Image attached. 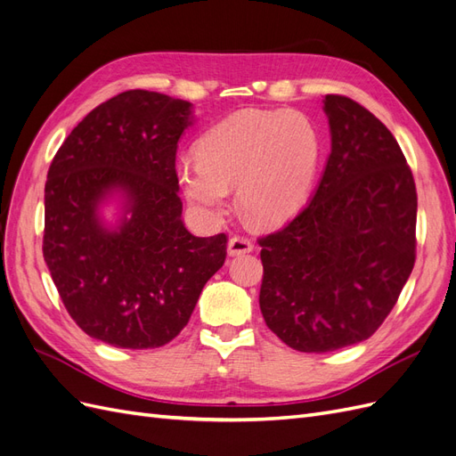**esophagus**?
Listing matches in <instances>:
<instances>
[{
  "instance_id": "obj_1",
  "label": "esophagus",
  "mask_w": 456,
  "mask_h": 456,
  "mask_svg": "<svg viewBox=\"0 0 456 456\" xmlns=\"http://www.w3.org/2000/svg\"><path fill=\"white\" fill-rule=\"evenodd\" d=\"M253 247H255L253 241L247 236H232L230 241H228V253L232 256H238V255L251 253Z\"/></svg>"
}]
</instances>
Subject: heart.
<instances>
[{"instance_id":"1","label":"heart","mask_w":456,"mask_h":456,"mask_svg":"<svg viewBox=\"0 0 456 456\" xmlns=\"http://www.w3.org/2000/svg\"><path fill=\"white\" fill-rule=\"evenodd\" d=\"M323 142L315 123L297 110H241L216 123L198 142V159L178 167L191 205L220 215L228 190L258 224H280L306 203Z\"/></svg>"}]
</instances>
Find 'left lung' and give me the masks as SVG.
Segmentation results:
<instances>
[{
    "instance_id": "obj_1",
    "label": "left lung",
    "mask_w": 456,
    "mask_h": 456,
    "mask_svg": "<svg viewBox=\"0 0 456 456\" xmlns=\"http://www.w3.org/2000/svg\"><path fill=\"white\" fill-rule=\"evenodd\" d=\"M330 154L315 194L258 238L260 312L298 352H335L388 317L417 258V188L394 134L367 108L327 94Z\"/></svg>"
}]
</instances>
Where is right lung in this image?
I'll return each mask as SVG.
<instances>
[{"label": "right lung", "mask_w": 456, "mask_h": 456, "mask_svg": "<svg viewBox=\"0 0 456 456\" xmlns=\"http://www.w3.org/2000/svg\"><path fill=\"white\" fill-rule=\"evenodd\" d=\"M190 106L154 91L119 93L91 110L51 161L44 258L72 320L110 346L171 342L226 260V233L196 238L181 218L175 159ZM112 191L128 200L118 231L95 213Z\"/></svg>", "instance_id": "1"}]
</instances>
